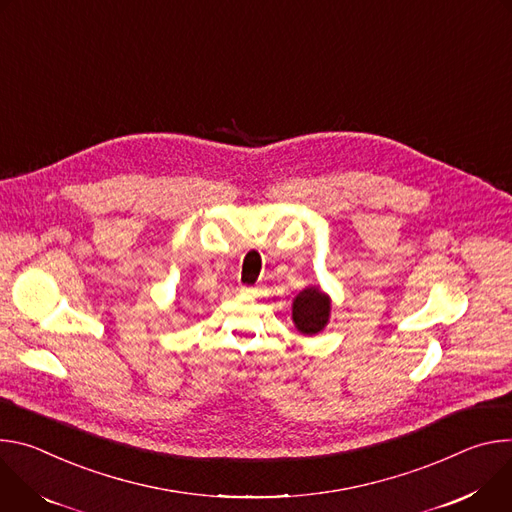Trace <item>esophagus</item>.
<instances>
[{
    "label": "esophagus",
    "mask_w": 512,
    "mask_h": 512,
    "mask_svg": "<svg viewBox=\"0 0 512 512\" xmlns=\"http://www.w3.org/2000/svg\"><path fill=\"white\" fill-rule=\"evenodd\" d=\"M242 293L248 297V299H258L262 295V289L260 287H242Z\"/></svg>",
    "instance_id": "esophagus-1"
}]
</instances>
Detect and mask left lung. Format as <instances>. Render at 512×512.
<instances>
[{
  "instance_id": "8db88e82",
  "label": "left lung",
  "mask_w": 512,
  "mask_h": 512,
  "mask_svg": "<svg viewBox=\"0 0 512 512\" xmlns=\"http://www.w3.org/2000/svg\"><path fill=\"white\" fill-rule=\"evenodd\" d=\"M331 317V297L321 287H307L293 299V323L303 335L321 333Z\"/></svg>"
}]
</instances>
